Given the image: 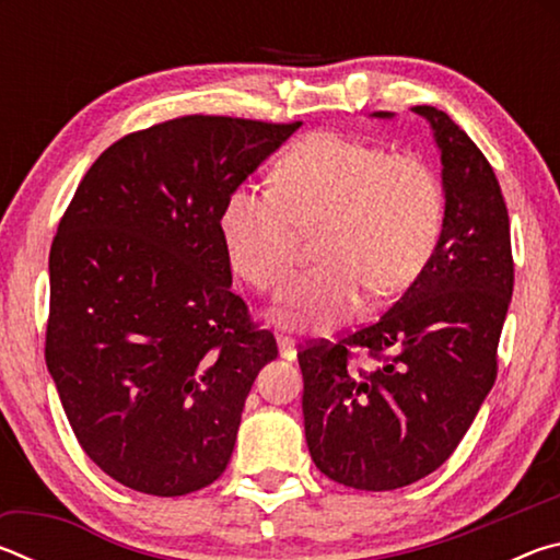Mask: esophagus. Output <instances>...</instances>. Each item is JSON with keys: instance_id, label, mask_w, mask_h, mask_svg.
Wrapping results in <instances>:
<instances>
[{"instance_id": "34e87169", "label": "esophagus", "mask_w": 560, "mask_h": 560, "mask_svg": "<svg viewBox=\"0 0 560 560\" xmlns=\"http://www.w3.org/2000/svg\"><path fill=\"white\" fill-rule=\"evenodd\" d=\"M277 340H279V353H281V358H287V360L296 358V338H291V336H287V334H279Z\"/></svg>"}]
</instances>
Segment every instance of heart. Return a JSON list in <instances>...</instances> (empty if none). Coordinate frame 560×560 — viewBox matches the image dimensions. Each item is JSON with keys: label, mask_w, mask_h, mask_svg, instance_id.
Instances as JSON below:
<instances>
[{"label": "heart", "mask_w": 560, "mask_h": 560, "mask_svg": "<svg viewBox=\"0 0 560 560\" xmlns=\"http://www.w3.org/2000/svg\"><path fill=\"white\" fill-rule=\"evenodd\" d=\"M271 185L226 197L220 234L232 269L277 291L299 261L303 232L316 236L318 267L293 279L271 308L289 330L326 334L377 296L410 287L438 249L444 187L428 160L340 132H311L273 167Z\"/></svg>", "instance_id": "obj_1"}]
</instances>
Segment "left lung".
I'll return each mask as SVG.
<instances>
[{
	"label": "left lung",
	"mask_w": 560,
	"mask_h": 560,
	"mask_svg": "<svg viewBox=\"0 0 560 560\" xmlns=\"http://www.w3.org/2000/svg\"><path fill=\"white\" fill-rule=\"evenodd\" d=\"M412 110L430 120L442 155L447 212L438 249L375 324L299 350L311 459L363 491L412 485L457 450L497 381L514 291L509 212L489 160L444 110ZM355 349L378 365L355 369Z\"/></svg>",
	"instance_id": "left-lung-1"
}]
</instances>
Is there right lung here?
<instances>
[{
  "instance_id": "right-lung-1",
  "label": "right lung",
  "mask_w": 560,
  "mask_h": 560,
  "mask_svg": "<svg viewBox=\"0 0 560 560\" xmlns=\"http://www.w3.org/2000/svg\"><path fill=\"white\" fill-rule=\"evenodd\" d=\"M301 122L183 116L83 175L49 254L46 368L83 452L122 487L183 497L230 464L279 355L232 293L220 214Z\"/></svg>"
}]
</instances>
